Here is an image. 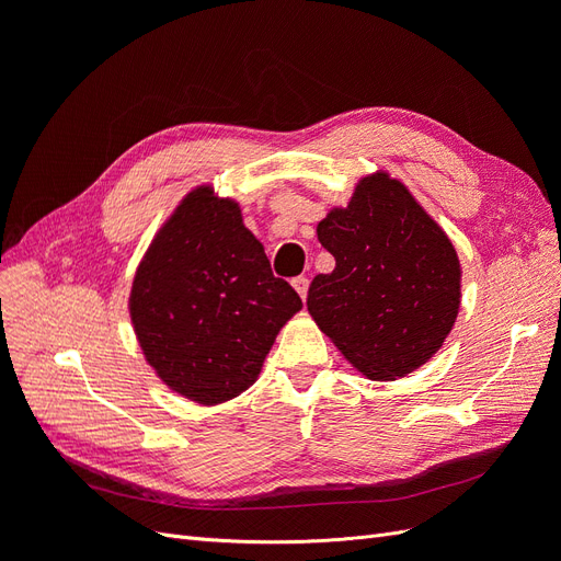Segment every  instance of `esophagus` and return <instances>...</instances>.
Segmentation results:
<instances>
[{"label": "esophagus", "mask_w": 561, "mask_h": 561, "mask_svg": "<svg viewBox=\"0 0 561 561\" xmlns=\"http://www.w3.org/2000/svg\"><path fill=\"white\" fill-rule=\"evenodd\" d=\"M293 287L299 293L301 299H307V295H309V278H304V276L295 278V280H293Z\"/></svg>", "instance_id": "esophagus-1"}]
</instances>
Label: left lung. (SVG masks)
Masks as SVG:
<instances>
[{"label": "left lung", "mask_w": 561, "mask_h": 561, "mask_svg": "<svg viewBox=\"0 0 561 561\" xmlns=\"http://www.w3.org/2000/svg\"><path fill=\"white\" fill-rule=\"evenodd\" d=\"M318 241L336 266L313 278L307 307L344 358L371 381L428 363L461 307V264L410 190L383 171L363 178Z\"/></svg>", "instance_id": "left-lung-1"}]
</instances>
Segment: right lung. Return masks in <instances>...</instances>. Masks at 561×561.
<instances>
[{"label": "right lung", "instance_id": "add662e5", "mask_svg": "<svg viewBox=\"0 0 561 561\" xmlns=\"http://www.w3.org/2000/svg\"><path fill=\"white\" fill-rule=\"evenodd\" d=\"M301 309L271 274L241 206L196 186L147 248L128 311L145 360L175 393L219 404L257 381L280 328Z\"/></svg>", "mask_w": 561, "mask_h": 561}]
</instances>
